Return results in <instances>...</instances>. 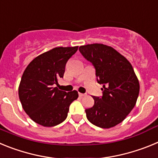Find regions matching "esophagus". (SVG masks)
<instances>
[{
  "instance_id": "1",
  "label": "esophagus",
  "mask_w": 158,
  "mask_h": 158,
  "mask_svg": "<svg viewBox=\"0 0 158 158\" xmlns=\"http://www.w3.org/2000/svg\"><path fill=\"white\" fill-rule=\"evenodd\" d=\"M78 95H79V96H80V97H83V96H85V93H78Z\"/></svg>"
}]
</instances>
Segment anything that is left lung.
I'll return each instance as SVG.
<instances>
[{"instance_id": "1", "label": "left lung", "mask_w": 158, "mask_h": 158, "mask_svg": "<svg viewBox=\"0 0 158 158\" xmlns=\"http://www.w3.org/2000/svg\"><path fill=\"white\" fill-rule=\"evenodd\" d=\"M81 54L96 69L103 85L101 97L93 96L94 105L85 109L88 120L96 127L111 128L125 119L136 104L139 82L129 61L109 46L93 43L81 46Z\"/></svg>"}]
</instances>
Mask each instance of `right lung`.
<instances>
[{
    "label": "right lung",
    "instance_id": "1",
    "mask_svg": "<svg viewBox=\"0 0 158 158\" xmlns=\"http://www.w3.org/2000/svg\"><path fill=\"white\" fill-rule=\"evenodd\" d=\"M78 47H55L32 60L19 86V97L28 116L43 127H54L66 118L69 105L78 97L76 90L66 93L54 88L63 77L67 61Z\"/></svg>",
    "mask_w": 158,
    "mask_h": 158
}]
</instances>
